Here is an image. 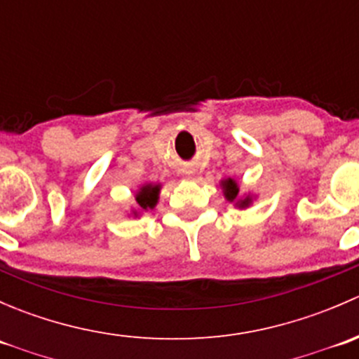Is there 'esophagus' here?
Segmentation results:
<instances>
[{
  "label": "esophagus",
  "mask_w": 359,
  "mask_h": 359,
  "mask_svg": "<svg viewBox=\"0 0 359 359\" xmlns=\"http://www.w3.org/2000/svg\"><path fill=\"white\" fill-rule=\"evenodd\" d=\"M187 173H189V172H187Z\"/></svg>",
  "instance_id": "34e87169"
}]
</instances>
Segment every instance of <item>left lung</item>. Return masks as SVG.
<instances>
[{
    "label": "left lung",
    "mask_w": 359,
    "mask_h": 359,
    "mask_svg": "<svg viewBox=\"0 0 359 359\" xmlns=\"http://www.w3.org/2000/svg\"><path fill=\"white\" fill-rule=\"evenodd\" d=\"M222 187H224V196H226L227 201H234L238 200V193H240V187H238V184L234 182L233 179H227L222 182ZM250 203H252V198L247 196L245 200H240L236 203L240 208H245V206H248Z\"/></svg>",
    "instance_id": "1"
}]
</instances>
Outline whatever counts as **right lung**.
Listing matches in <instances>:
<instances>
[{
  "instance_id": "1",
  "label": "right lung",
  "mask_w": 359,
  "mask_h": 359,
  "mask_svg": "<svg viewBox=\"0 0 359 359\" xmlns=\"http://www.w3.org/2000/svg\"><path fill=\"white\" fill-rule=\"evenodd\" d=\"M158 196H159V186L156 184H147V186L140 187V191L137 193L135 201L139 205L140 210H147V208H154V205L158 203ZM137 215V212H133Z\"/></svg>"
}]
</instances>
